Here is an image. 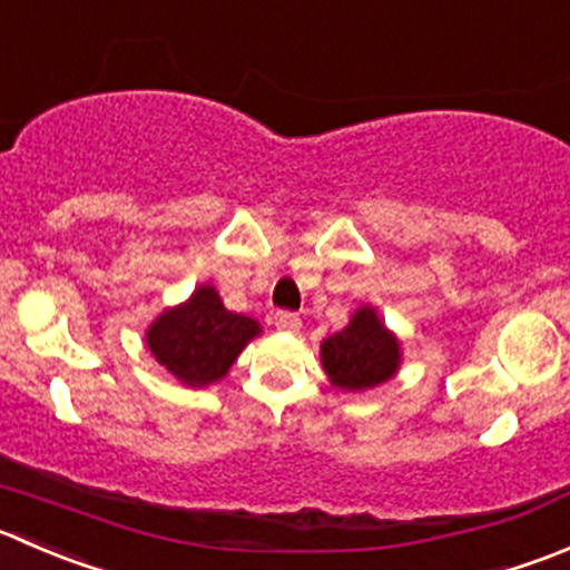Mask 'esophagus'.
Instances as JSON below:
<instances>
[{
  "label": "esophagus",
  "mask_w": 570,
  "mask_h": 570,
  "mask_svg": "<svg viewBox=\"0 0 570 570\" xmlns=\"http://www.w3.org/2000/svg\"><path fill=\"white\" fill-rule=\"evenodd\" d=\"M275 328L297 331L301 328V317L295 312H275Z\"/></svg>",
  "instance_id": "1"
}]
</instances>
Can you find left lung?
I'll use <instances>...</instances> for the list:
<instances>
[{
	"mask_svg": "<svg viewBox=\"0 0 570 570\" xmlns=\"http://www.w3.org/2000/svg\"><path fill=\"white\" fill-rule=\"evenodd\" d=\"M320 358L328 381L340 390H373L401 367V342L381 323L373 306H362L345 328L323 340Z\"/></svg>",
	"mask_w": 570,
	"mask_h": 570,
	"instance_id": "8db88e82",
	"label": "left lung"
}]
</instances>
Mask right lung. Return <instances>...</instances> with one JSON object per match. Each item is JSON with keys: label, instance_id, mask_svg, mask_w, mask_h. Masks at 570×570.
<instances>
[{"label": "right lung", "instance_id": "right-lung-1", "mask_svg": "<svg viewBox=\"0 0 570 570\" xmlns=\"http://www.w3.org/2000/svg\"><path fill=\"white\" fill-rule=\"evenodd\" d=\"M258 334L262 325L256 320L228 312L219 292L203 284L189 301L164 308L153 320L147 347L180 384L208 386L225 379L236 356Z\"/></svg>", "mask_w": 570, "mask_h": 570}]
</instances>
